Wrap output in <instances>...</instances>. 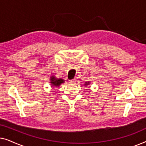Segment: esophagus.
<instances>
[{
  "instance_id": "1",
  "label": "esophagus",
  "mask_w": 146,
  "mask_h": 146,
  "mask_svg": "<svg viewBox=\"0 0 146 146\" xmlns=\"http://www.w3.org/2000/svg\"><path fill=\"white\" fill-rule=\"evenodd\" d=\"M75 82H76V80L75 79H72V80H70V83H71V84H74Z\"/></svg>"
}]
</instances>
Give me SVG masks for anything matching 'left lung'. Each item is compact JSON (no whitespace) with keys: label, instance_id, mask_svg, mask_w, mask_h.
<instances>
[{"label":"left lung","instance_id":"left-lung-1","mask_svg":"<svg viewBox=\"0 0 146 146\" xmlns=\"http://www.w3.org/2000/svg\"><path fill=\"white\" fill-rule=\"evenodd\" d=\"M86 84H87V83H86Z\"/></svg>","mask_w":146,"mask_h":146}]
</instances>
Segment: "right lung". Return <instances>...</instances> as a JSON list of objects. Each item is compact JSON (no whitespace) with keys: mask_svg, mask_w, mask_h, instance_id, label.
<instances>
[{"mask_svg":"<svg viewBox=\"0 0 146 146\" xmlns=\"http://www.w3.org/2000/svg\"><path fill=\"white\" fill-rule=\"evenodd\" d=\"M64 82V80L62 79H56L54 77L52 76L51 78V84L53 86H58L61 84L62 83Z\"/></svg>","mask_w":146,"mask_h":146,"instance_id":"right-lung-1","label":"right lung"}]
</instances>
